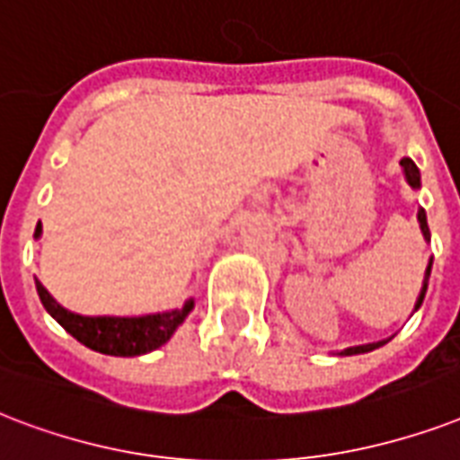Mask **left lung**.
<instances>
[{
  "label": "left lung",
  "instance_id": "8db88e82",
  "mask_svg": "<svg viewBox=\"0 0 460 460\" xmlns=\"http://www.w3.org/2000/svg\"><path fill=\"white\" fill-rule=\"evenodd\" d=\"M401 165H403V172H405V180H408V184L418 190V187H420L418 165H415L411 158L401 160ZM418 220H420V230H422V234H425V240H429V227H427L425 208H420V211H418ZM429 270H432V261H429V266H427V270H425V280H422V290H420L418 305H415V307H420V305H422V297H425V290H427V280H429ZM384 343H386V341H382V343H369V345H358V348H348V350H343V355H358V352H369V350H375V348H379V345H384Z\"/></svg>",
  "mask_w": 460,
  "mask_h": 460
}]
</instances>
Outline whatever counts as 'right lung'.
<instances>
[{
    "mask_svg": "<svg viewBox=\"0 0 460 460\" xmlns=\"http://www.w3.org/2000/svg\"><path fill=\"white\" fill-rule=\"evenodd\" d=\"M42 233V226L38 223L35 237ZM40 302L45 305L49 314L62 323L64 331H69L78 343H84L91 350H98L102 355H117V358H134L144 355L163 343L170 341L174 329L180 326L187 314L194 307V302H184V307L165 312V314L151 316H131V319H119V316H81L71 314L64 307H59L52 295L35 280Z\"/></svg>",
    "mask_w": 460,
    "mask_h": 460,
    "instance_id": "obj_1",
    "label": "right lung"
}]
</instances>
